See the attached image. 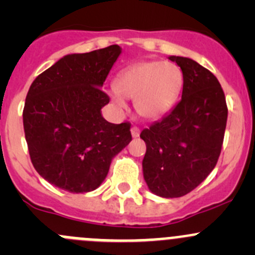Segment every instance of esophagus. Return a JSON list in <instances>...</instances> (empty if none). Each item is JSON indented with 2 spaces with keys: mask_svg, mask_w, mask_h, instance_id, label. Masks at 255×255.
<instances>
[{
  "mask_svg": "<svg viewBox=\"0 0 255 255\" xmlns=\"http://www.w3.org/2000/svg\"><path fill=\"white\" fill-rule=\"evenodd\" d=\"M130 133H132V137L133 138H137V137H139V134H140V129L138 127H132L130 128Z\"/></svg>",
  "mask_w": 255,
  "mask_h": 255,
  "instance_id": "1",
  "label": "esophagus"
}]
</instances>
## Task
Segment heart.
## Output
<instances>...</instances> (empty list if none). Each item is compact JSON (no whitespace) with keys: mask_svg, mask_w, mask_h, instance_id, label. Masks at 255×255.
<instances>
[{"mask_svg":"<svg viewBox=\"0 0 255 255\" xmlns=\"http://www.w3.org/2000/svg\"><path fill=\"white\" fill-rule=\"evenodd\" d=\"M184 76L169 61H142L123 69L115 79V89L126 99L134 100L135 111L146 120H156L170 111L181 92ZM113 101L120 109L126 102L119 95Z\"/></svg>","mask_w":255,"mask_h":255,"instance_id":"heart-1","label":"heart"}]
</instances>
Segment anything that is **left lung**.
Returning <instances> with one entry per match:
<instances>
[{
    "instance_id": "1",
    "label": "left lung",
    "mask_w": 255,
    "mask_h": 255,
    "mask_svg": "<svg viewBox=\"0 0 255 255\" xmlns=\"http://www.w3.org/2000/svg\"><path fill=\"white\" fill-rule=\"evenodd\" d=\"M184 76L174 110L142 130L144 180L158 196L181 197L196 189L217 164L228 109L217 78L195 60L169 56Z\"/></svg>"
}]
</instances>
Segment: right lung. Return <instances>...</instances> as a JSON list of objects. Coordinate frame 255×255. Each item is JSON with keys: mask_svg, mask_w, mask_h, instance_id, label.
Here are the masks:
<instances>
[{"mask_svg": "<svg viewBox=\"0 0 255 255\" xmlns=\"http://www.w3.org/2000/svg\"><path fill=\"white\" fill-rule=\"evenodd\" d=\"M121 54L120 45L69 54L35 78L23 109L33 166L54 186L80 194L97 189L112 158L132 140L130 123L101 115L110 97L101 86Z\"/></svg>", "mask_w": 255, "mask_h": 255, "instance_id": "right-lung-1", "label": "right lung"}]
</instances>
